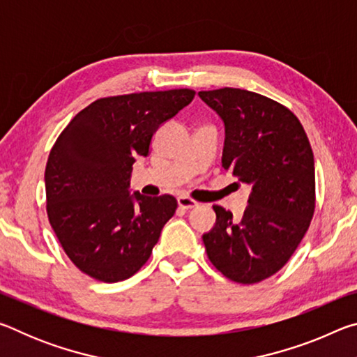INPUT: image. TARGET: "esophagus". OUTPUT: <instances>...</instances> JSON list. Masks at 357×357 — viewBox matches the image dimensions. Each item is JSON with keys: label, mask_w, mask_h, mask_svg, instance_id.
Instances as JSON below:
<instances>
[{"label": "esophagus", "mask_w": 357, "mask_h": 357, "mask_svg": "<svg viewBox=\"0 0 357 357\" xmlns=\"http://www.w3.org/2000/svg\"><path fill=\"white\" fill-rule=\"evenodd\" d=\"M178 204L181 209H192L195 208L198 203L195 200H192L190 197H178Z\"/></svg>", "instance_id": "34e87169"}]
</instances>
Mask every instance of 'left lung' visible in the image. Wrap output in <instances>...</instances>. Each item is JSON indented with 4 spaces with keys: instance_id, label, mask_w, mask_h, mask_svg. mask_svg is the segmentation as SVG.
Masks as SVG:
<instances>
[{
    "instance_id": "left-lung-1",
    "label": "left lung",
    "mask_w": 357,
    "mask_h": 357,
    "mask_svg": "<svg viewBox=\"0 0 357 357\" xmlns=\"http://www.w3.org/2000/svg\"><path fill=\"white\" fill-rule=\"evenodd\" d=\"M225 124L222 167L250 184L236 220L214 204L203 234L209 261L227 279L250 285L274 275L298 249L315 213V162L301 121L285 105L239 88L198 93Z\"/></svg>"
}]
</instances>
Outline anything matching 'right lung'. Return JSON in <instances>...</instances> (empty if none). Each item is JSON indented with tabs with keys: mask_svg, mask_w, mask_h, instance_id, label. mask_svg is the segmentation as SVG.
Instances as JSON below:
<instances>
[{
	"mask_svg": "<svg viewBox=\"0 0 357 357\" xmlns=\"http://www.w3.org/2000/svg\"><path fill=\"white\" fill-rule=\"evenodd\" d=\"M195 98L168 89L94 100L66 126L45 167L47 214L78 269L105 283L129 279L178 208L173 195H130L132 165L160 124Z\"/></svg>",
	"mask_w": 357,
	"mask_h": 357,
	"instance_id": "obj_1",
	"label": "right lung"
}]
</instances>
